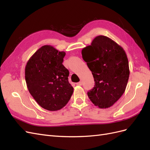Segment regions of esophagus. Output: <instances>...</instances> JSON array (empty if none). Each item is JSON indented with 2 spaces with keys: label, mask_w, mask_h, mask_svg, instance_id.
I'll return each mask as SVG.
<instances>
[{
  "label": "esophagus",
  "mask_w": 150,
  "mask_h": 150,
  "mask_svg": "<svg viewBox=\"0 0 150 150\" xmlns=\"http://www.w3.org/2000/svg\"><path fill=\"white\" fill-rule=\"evenodd\" d=\"M82 82H81V81L76 83V85L77 86H82Z\"/></svg>",
  "instance_id": "obj_1"
}]
</instances>
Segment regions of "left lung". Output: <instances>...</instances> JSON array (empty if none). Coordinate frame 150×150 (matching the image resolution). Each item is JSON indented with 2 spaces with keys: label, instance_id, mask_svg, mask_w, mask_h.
Wrapping results in <instances>:
<instances>
[{
  "label": "left lung",
  "instance_id": "1",
  "mask_svg": "<svg viewBox=\"0 0 150 150\" xmlns=\"http://www.w3.org/2000/svg\"><path fill=\"white\" fill-rule=\"evenodd\" d=\"M82 55L95 82L88 97L100 108L113 106L124 93L129 77V61L124 49L108 37L99 35L82 50Z\"/></svg>",
  "mask_w": 150,
  "mask_h": 150
}]
</instances>
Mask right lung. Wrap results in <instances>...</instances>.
Masks as SVG:
<instances>
[{"mask_svg":"<svg viewBox=\"0 0 150 150\" xmlns=\"http://www.w3.org/2000/svg\"><path fill=\"white\" fill-rule=\"evenodd\" d=\"M65 54L45 45L33 54L25 67L29 93L42 108L49 111L63 108L74 93L68 82L69 71L62 64Z\"/></svg>","mask_w":150,"mask_h":150,"instance_id":"right-lung-1","label":"right lung"}]
</instances>
